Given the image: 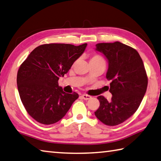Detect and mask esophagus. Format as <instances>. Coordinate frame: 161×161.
<instances>
[{
    "mask_svg": "<svg viewBox=\"0 0 161 161\" xmlns=\"http://www.w3.org/2000/svg\"><path fill=\"white\" fill-rule=\"evenodd\" d=\"M81 97L85 100H87V99H89L91 98V96H90L88 95H86V94H83V95H81Z\"/></svg>",
    "mask_w": 161,
    "mask_h": 161,
    "instance_id": "obj_1",
    "label": "esophagus"
}]
</instances>
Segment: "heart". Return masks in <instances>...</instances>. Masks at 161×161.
<instances>
[{
  "instance_id": "heart-1",
  "label": "heart",
  "mask_w": 161,
  "mask_h": 161,
  "mask_svg": "<svg viewBox=\"0 0 161 161\" xmlns=\"http://www.w3.org/2000/svg\"><path fill=\"white\" fill-rule=\"evenodd\" d=\"M90 62H102L105 64V61L103 57L99 54H93L91 57Z\"/></svg>"
}]
</instances>
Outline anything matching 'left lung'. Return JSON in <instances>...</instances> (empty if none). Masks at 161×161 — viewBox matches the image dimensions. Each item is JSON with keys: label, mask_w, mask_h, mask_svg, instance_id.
Returning <instances> with one entry per match:
<instances>
[{"label": "left lung", "mask_w": 161, "mask_h": 161, "mask_svg": "<svg viewBox=\"0 0 161 161\" xmlns=\"http://www.w3.org/2000/svg\"><path fill=\"white\" fill-rule=\"evenodd\" d=\"M97 51L107 59V77L111 80V101L99 96L100 105L95 115L109 126L119 125L137 110L146 93L148 78L143 61L134 48L120 42L96 45Z\"/></svg>", "instance_id": "8db88e82"}]
</instances>
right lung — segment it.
Wrapping results in <instances>:
<instances>
[{
  "mask_svg": "<svg viewBox=\"0 0 161 161\" xmlns=\"http://www.w3.org/2000/svg\"><path fill=\"white\" fill-rule=\"evenodd\" d=\"M87 45H41L19 66L17 84L20 99L27 113L37 122L44 125L58 122L78 98L76 92H64L58 80L83 53Z\"/></svg>",
  "mask_w": 161,
  "mask_h": 161,
  "instance_id": "right-lung-1",
  "label": "right lung"
}]
</instances>
